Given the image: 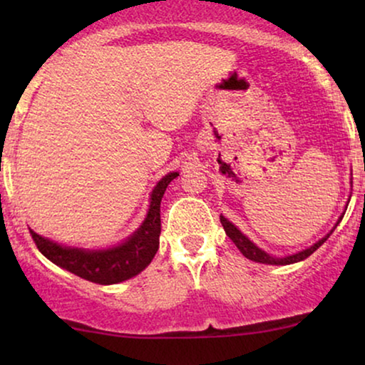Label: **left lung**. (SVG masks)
Here are the masks:
<instances>
[{
    "label": "left lung",
    "mask_w": 365,
    "mask_h": 365,
    "mask_svg": "<svg viewBox=\"0 0 365 365\" xmlns=\"http://www.w3.org/2000/svg\"><path fill=\"white\" fill-rule=\"evenodd\" d=\"M342 217H344V216L339 217L337 224L342 221ZM221 224H222L224 231H226L227 236L231 237V241H232L234 244H236L237 249H239V251L242 252V256H244V257L251 259V261L261 262V264H272V266H286V264H294V262L304 261V259L311 256V254H312L314 251H317V249L321 247L322 244L327 241V237L331 236V234L334 232V229L337 227V224H336V227H334L332 231L329 232L326 237H322L321 241L316 242V244H314V246H311L309 249H304V251L297 252V254H292V256H287V257H281V259H279V257H272V256H269L267 252H264L262 249H259V247L256 246V244L249 241V239H247L246 236H244V234H242L241 231H239V229H237L236 226H234L232 222H229L227 219L224 217V216H221Z\"/></svg>",
    "instance_id": "1"
}]
</instances>
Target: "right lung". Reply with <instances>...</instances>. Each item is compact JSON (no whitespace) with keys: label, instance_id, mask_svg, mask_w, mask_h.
Listing matches in <instances>:
<instances>
[{"label":"right lung","instance_id":"obj_1","mask_svg":"<svg viewBox=\"0 0 365 365\" xmlns=\"http://www.w3.org/2000/svg\"><path fill=\"white\" fill-rule=\"evenodd\" d=\"M178 173H169L164 176L151 194V206L143 226L133 234L128 241L113 249L104 251H84V249L64 247L39 236L34 231L31 237L44 257L96 284H116L131 279L146 269L159 249V234H161V199L168 184L178 178Z\"/></svg>","mask_w":365,"mask_h":365}]
</instances>
